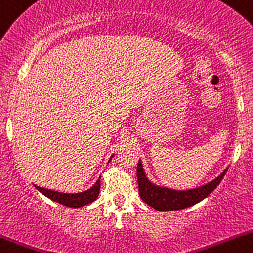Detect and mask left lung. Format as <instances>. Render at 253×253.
Segmentation results:
<instances>
[{
  "label": "left lung",
  "instance_id": "left-lung-1",
  "mask_svg": "<svg viewBox=\"0 0 253 253\" xmlns=\"http://www.w3.org/2000/svg\"><path fill=\"white\" fill-rule=\"evenodd\" d=\"M226 170H228V168L219 176H217L214 180L202 185V186L190 190H173L151 183L147 176H146L141 160H139L136 175L140 197L148 206L153 207L155 210L161 211V212L183 210V208L194 206L197 202L206 199L219 185L220 180L225 175Z\"/></svg>",
  "mask_w": 253,
  "mask_h": 253
}]
</instances>
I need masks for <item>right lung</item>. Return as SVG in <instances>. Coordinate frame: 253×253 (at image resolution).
<instances>
[{"instance_id": "add662e5", "label": "right lung", "mask_w": 253, "mask_h": 253, "mask_svg": "<svg viewBox=\"0 0 253 253\" xmlns=\"http://www.w3.org/2000/svg\"><path fill=\"white\" fill-rule=\"evenodd\" d=\"M112 157H113V156H112ZM34 186H35L41 194L45 195V196L48 197L49 200H52V201H56L61 205L68 206V207H74V208L83 207V206L91 204V202L95 201V200L98 197V195H100V179L93 184V186H91L90 189H87L86 191L78 192V194H64V192L48 190V189H45V187L36 186V185H34Z\"/></svg>"}]
</instances>
